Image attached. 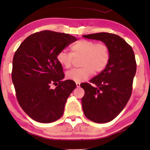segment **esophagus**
<instances>
[{"instance_id": "34e87169", "label": "esophagus", "mask_w": 150, "mask_h": 150, "mask_svg": "<svg viewBox=\"0 0 150 150\" xmlns=\"http://www.w3.org/2000/svg\"><path fill=\"white\" fill-rule=\"evenodd\" d=\"M76 85H77V87H80V83H76Z\"/></svg>"}]
</instances>
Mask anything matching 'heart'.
Returning <instances> with one entry per match:
<instances>
[{
	"mask_svg": "<svg viewBox=\"0 0 150 150\" xmlns=\"http://www.w3.org/2000/svg\"><path fill=\"white\" fill-rule=\"evenodd\" d=\"M81 57L82 67L73 69L66 74L69 80L79 83L95 73H100L107 66L110 57V50L105 44L93 40H80L70 47V53L62 50L57 55L58 63L65 69L72 66L73 58Z\"/></svg>",
	"mask_w": 150,
	"mask_h": 150,
	"instance_id": "b5f03b06",
	"label": "heart"
}]
</instances>
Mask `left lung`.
I'll list each match as a JSON object with an SVG mask.
<instances>
[{"mask_svg": "<svg viewBox=\"0 0 150 150\" xmlns=\"http://www.w3.org/2000/svg\"><path fill=\"white\" fill-rule=\"evenodd\" d=\"M88 39L100 40L107 45L110 57L103 71L81 84L85 91L81 100L86 117L96 123L115 118L125 107L132 92L136 62L132 48L118 35L107 32L84 35Z\"/></svg>", "mask_w": 150, "mask_h": 150, "instance_id": "1", "label": "left lung"}]
</instances>
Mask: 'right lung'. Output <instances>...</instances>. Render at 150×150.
<instances>
[{"label":"right lung","instance_id":"1","mask_svg":"<svg viewBox=\"0 0 150 150\" xmlns=\"http://www.w3.org/2000/svg\"><path fill=\"white\" fill-rule=\"evenodd\" d=\"M77 39L64 33L44 30L27 37L15 52L12 80L20 106L30 118L50 123L62 117L68 96L76 87L64 78L57 55ZM52 84H56L54 90Z\"/></svg>","mask_w":150,"mask_h":150}]
</instances>
